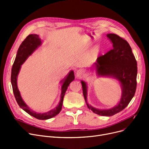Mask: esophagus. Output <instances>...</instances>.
Here are the masks:
<instances>
[{
    "mask_svg": "<svg viewBox=\"0 0 149 149\" xmlns=\"http://www.w3.org/2000/svg\"><path fill=\"white\" fill-rule=\"evenodd\" d=\"M76 76L77 77H79V78L84 77V73L83 70H77L76 72Z\"/></svg>",
    "mask_w": 149,
    "mask_h": 149,
    "instance_id": "obj_1",
    "label": "esophagus"
}]
</instances>
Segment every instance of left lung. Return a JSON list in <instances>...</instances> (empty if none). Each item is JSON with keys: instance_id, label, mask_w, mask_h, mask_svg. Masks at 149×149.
<instances>
[{"instance_id": "1", "label": "left lung", "mask_w": 149, "mask_h": 149, "mask_svg": "<svg viewBox=\"0 0 149 149\" xmlns=\"http://www.w3.org/2000/svg\"><path fill=\"white\" fill-rule=\"evenodd\" d=\"M107 37L113 48L106 54L97 58L93 66L99 77H109L118 81L121 86V99L116 106L108 109L95 108L87 103V84L82 81L84 99L88 109L102 116H112L123 110L134 97L136 88L137 63L129 43L114 33Z\"/></svg>"}]
</instances>
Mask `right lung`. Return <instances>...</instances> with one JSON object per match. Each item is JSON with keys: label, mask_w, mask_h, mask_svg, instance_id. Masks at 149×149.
I'll use <instances>...</instances> for the list:
<instances>
[{"label": "right lung", "mask_w": 149, "mask_h": 149, "mask_svg": "<svg viewBox=\"0 0 149 149\" xmlns=\"http://www.w3.org/2000/svg\"><path fill=\"white\" fill-rule=\"evenodd\" d=\"M41 44L42 41L39 38V36L37 34L29 35L22 42L18 51H17L14 63L13 65L11 82L15 100L19 107L25 112L35 118L38 120H47L56 116L61 111L65 91H67L70 84L74 79V74L73 71L72 70L68 73V74L62 81H61L60 82L62 83L61 98L56 107L45 113H38L32 110L24 103L20 93L18 89V86H17V76H18L20 70L21 65L25 62V61L28 59V58L33 54V52L41 45Z\"/></svg>", "instance_id": "1"}]
</instances>
